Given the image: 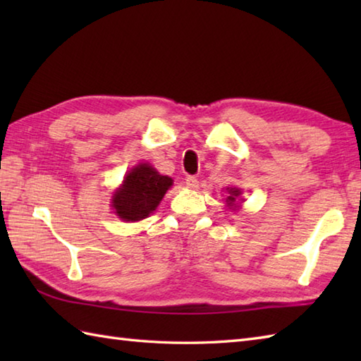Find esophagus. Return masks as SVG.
<instances>
[{
	"mask_svg": "<svg viewBox=\"0 0 361 361\" xmlns=\"http://www.w3.org/2000/svg\"><path fill=\"white\" fill-rule=\"evenodd\" d=\"M186 186L189 189H197L198 188V180L195 178V176H188V178H186Z\"/></svg>",
	"mask_w": 361,
	"mask_h": 361,
	"instance_id": "esophagus-1",
	"label": "esophagus"
}]
</instances>
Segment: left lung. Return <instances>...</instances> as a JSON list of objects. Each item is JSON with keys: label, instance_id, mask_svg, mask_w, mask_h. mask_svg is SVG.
I'll use <instances>...</instances> for the list:
<instances>
[{"label": "left lung", "instance_id": "1", "mask_svg": "<svg viewBox=\"0 0 361 361\" xmlns=\"http://www.w3.org/2000/svg\"><path fill=\"white\" fill-rule=\"evenodd\" d=\"M226 190L229 192V195L226 197V204L231 206V208H237L235 200H237V198H239V195L242 194V190L237 189V188H228Z\"/></svg>", "mask_w": 361, "mask_h": 361}]
</instances>
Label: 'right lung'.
Here are the masks:
<instances>
[{"label":"right lung","mask_w":361,"mask_h":361,"mask_svg":"<svg viewBox=\"0 0 361 361\" xmlns=\"http://www.w3.org/2000/svg\"><path fill=\"white\" fill-rule=\"evenodd\" d=\"M171 186V176L159 175L149 163L137 164L124 176L122 185L113 194L114 214L126 221L149 217Z\"/></svg>","instance_id":"1"}]
</instances>
